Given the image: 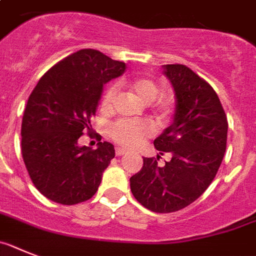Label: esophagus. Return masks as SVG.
<instances>
[{
  "mask_svg": "<svg viewBox=\"0 0 256 256\" xmlns=\"http://www.w3.org/2000/svg\"><path fill=\"white\" fill-rule=\"evenodd\" d=\"M126 153H128V150H125V148H117L116 150V156H124Z\"/></svg>",
  "mask_w": 256,
  "mask_h": 256,
  "instance_id": "1",
  "label": "esophagus"
}]
</instances>
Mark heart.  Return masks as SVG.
<instances>
[{"label": "heart", "mask_w": 256, "mask_h": 256, "mask_svg": "<svg viewBox=\"0 0 256 256\" xmlns=\"http://www.w3.org/2000/svg\"><path fill=\"white\" fill-rule=\"evenodd\" d=\"M122 85L130 88L139 99L146 103L156 100L158 98L160 86L154 80L150 77H132V78L124 80ZM117 98V86L112 85L106 88L102 96V108L104 110H110L113 106ZM171 102L168 99H160L157 108L161 112L166 113L171 110ZM153 134V126L146 121H134V120H118L113 122L108 128V135L113 142L121 144L128 148L138 146L146 139Z\"/></svg>", "instance_id": "b5f03b06"}]
</instances>
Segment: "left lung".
<instances>
[{"instance_id":"1","label":"left lung","mask_w":256,"mask_h":256,"mask_svg":"<svg viewBox=\"0 0 256 256\" xmlns=\"http://www.w3.org/2000/svg\"><path fill=\"white\" fill-rule=\"evenodd\" d=\"M164 73L175 91L174 121L153 144L171 160L144 157L130 178L131 192L153 212H174L190 205L208 190L223 161L228 121L216 92L183 64H166Z\"/></svg>"}]
</instances>
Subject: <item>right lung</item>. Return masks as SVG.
<instances>
[{
  "label": "right lung",
  "mask_w": 256,
  "mask_h": 256,
  "mask_svg": "<svg viewBox=\"0 0 256 256\" xmlns=\"http://www.w3.org/2000/svg\"><path fill=\"white\" fill-rule=\"evenodd\" d=\"M124 62L84 48L42 76L26 102L22 122V156L30 180L46 198L76 205L96 193L114 146H80L96 112L103 85L125 72Z\"/></svg>",
  "instance_id": "right-lung-1"
}]
</instances>
